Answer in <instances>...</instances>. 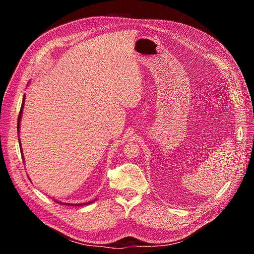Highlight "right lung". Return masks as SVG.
<instances>
[{"mask_svg":"<svg viewBox=\"0 0 254 254\" xmlns=\"http://www.w3.org/2000/svg\"><path fill=\"white\" fill-rule=\"evenodd\" d=\"M24 101H25V96L23 97V102H22V106H21V110H20V113H19V117H18V125H17V130H18V134H19V127H20V121H21V114H22V110H23V107H24ZM20 142V141H19ZM22 151V150H21ZM91 202H87V203H83L84 204H89ZM63 204H65V203H63ZM73 205H81V204H73Z\"/></svg>","mask_w":254,"mask_h":254,"instance_id":"add662e5","label":"right lung"}]
</instances>
